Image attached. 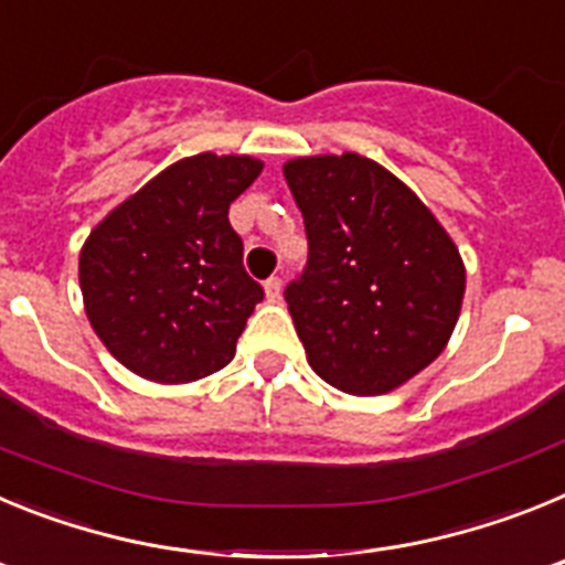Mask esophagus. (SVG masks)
Here are the masks:
<instances>
[{
    "instance_id": "1",
    "label": "esophagus",
    "mask_w": 565,
    "mask_h": 565,
    "mask_svg": "<svg viewBox=\"0 0 565 565\" xmlns=\"http://www.w3.org/2000/svg\"><path fill=\"white\" fill-rule=\"evenodd\" d=\"M279 294H282V279L268 277L266 279V297L268 299H279Z\"/></svg>"
}]
</instances>
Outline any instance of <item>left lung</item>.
<instances>
[{"instance_id": "obj_1", "label": "left lung", "mask_w": 565, "mask_h": 565, "mask_svg": "<svg viewBox=\"0 0 565 565\" xmlns=\"http://www.w3.org/2000/svg\"><path fill=\"white\" fill-rule=\"evenodd\" d=\"M308 263L286 288L313 373L379 396L424 371L461 313L463 263L411 189L356 152L286 163Z\"/></svg>"}]
</instances>
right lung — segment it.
I'll list each match as a JSON object with an SVG mask.
<instances>
[{
  "mask_svg": "<svg viewBox=\"0 0 565 565\" xmlns=\"http://www.w3.org/2000/svg\"><path fill=\"white\" fill-rule=\"evenodd\" d=\"M259 172L246 154H192L93 228L78 259L84 308L124 367L183 384L232 362L266 294L243 268L228 206Z\"/></svg>",
  "mask_w": 565,
  "mask_h": 565,
  "instance_id": "add662e5",
  "label": "right lung"
}]
</instances>
